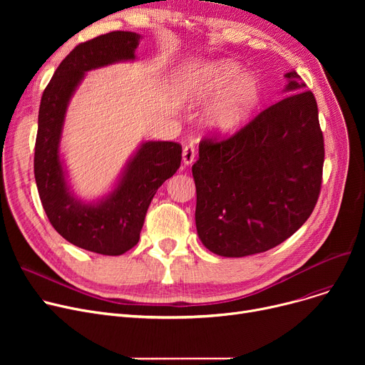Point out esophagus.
<instances>
[{"mask_svg":"<svg viewBox=\"0 0 365 365\" xmlns=\"http://www.w3.org/2000/svg\"><path fill=\"white\" fill-rule=\"evenodd\" d=\"M195 157H197V149L192 143H189L183 148V152H182V160H183V164L185 165H189L192 164L195 161Z\"/></svg>","mask_w":365,"mask_h":365,"instance_id":"34e87169","label":"esophagus"}]
</instances>
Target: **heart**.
I'll return each instance as SVG.
<instances>
[{
    "label": "heart",
    "mask_w": 365,
    "mask_h": 365,
    "mask_svg": "<svg viewBox=\"0 0 365 365\" xmlns=\"http://www.w3.org/2000/svg\"><path fill=\"white\" fill-rule=\"evenodd\" d=\"M180 96L190 103H204L223 94L207 115V121L220 133L241 128L262 102L263 88L257 76L244 73L234 61L204 65L185 75L179 83Z\"/></svg>",
    "instance_id": "heart-1"
}]
</instances>
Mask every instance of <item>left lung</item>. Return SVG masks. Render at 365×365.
Here are the masks:
<instances>
[{
	"instance_id": "1",
	"label": "left lung",
	"mask_w": 365,
	"mask_h": 365,
	"mask_svg": "<svg viewBox=\"0 0 365 365\" xmlns=\"http://www.w3.org/2000/svg\"><path fill=\"white\" fill-rule=\"evenodd\" d=\"M290 93L229 138L200 142L192 165L201 242L223 257L263 253L290 238L319 197L324 138L318 106L296 71Z\"/></svg>"
}]
</instances>
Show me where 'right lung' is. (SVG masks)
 I'll return each mask as SVG.
<instances>
[{
  "label": "right lung",
  "mask_w": 365,
  "mask_h": 365,
  "mask_svg": "<svg viewBox=\"0 0 365 365\" xmlns=\"http://www.w3.org/2000/svg\"><path fill=\"white\" fill-rule=\"evenodd\" d=\"M139 41L136 32L112 31L76 46L56 69L38 112L34 173L44 212L66 241L105 256H120L139 242L153 195L180 167L182 146L145 142L127 164L117 187L99 202L84 204L68 187L59 143L69 99L84 73L133 61Z\"/></svg>",
  "instance_id": "right-lung-1"
}]
</instances>
